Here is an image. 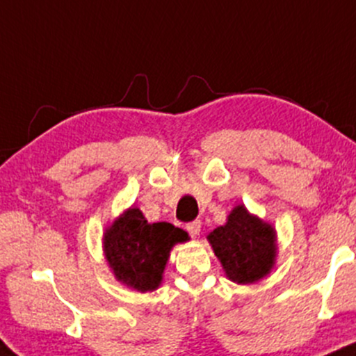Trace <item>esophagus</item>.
Returning <instances> with one entry per match:
<instances>
[{"label":"esophagus","instance_id":"esophagus-1","mask_svg":"<svg viewBox=\"0 0 356 356\" xmlns=\"http://www.w3.org/2000/svg\"><path fill=\"white\" fill-rule=\"evenodd\" d=\"M186 230H188V234L191 235V237H197V235L200 234V230H202V222L193 220V222L186 223Z\"/></svg>","mask_w":356,"mask_h":356}]
</instances>
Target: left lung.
Here are the masks:
<instances>
[{"mask_svg":"<svg viewBox=\"0 0 356 356\" xmlns=\"http://www.w3.org/2000/svg\"><path fill=\"white\" fill-rule=\"evenodd\" d=\"M209 241L227 277L238 284L259 281L274 264V229L242 205L232 210L225 225L211 232Z\"/></svg>","mask_w":356,"mask_h":356,"instance_id":"1","label":"left lung"}]
</instances>
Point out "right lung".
I'll return each mask as SVG.
<instances>
[{
  "label": "right lung",
  "instance_id": "add662e5",
  "mask_svg": "<svg viewBox=\"0 0 356 356\" xmlns=\"http://www.w3.org/2000/svg\"><path fill=\"white\" fill-rule=\"evenodd\" d=\"M188 238L168 222L147 223L138 209H129L104 235V252L115 277L146 293L161 282L171 247Z\"/></svg>",
  "mask_w": 356,
  "mask_h": 356
}]
</instances>
